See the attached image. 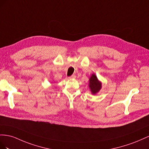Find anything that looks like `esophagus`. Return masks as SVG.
I'll use <instances>...</instances> for the list:
<instances>
[{
  "mask_svg": "<svg viewBox=\"0 0 149 149\" xmlns=\"http://www.w3.org/2000/svg\"><path fill=\"white\" fill-rule=\"evenodd\" d=\"M75 78H76V76L75 75H72V76H70V77H69V79H74Z\"/></svg>",
  "mask_w": 149,
  "mask_h": 149,
  "instance_id": "obj_1",
  "label": "esophagus"
}]
</instances>
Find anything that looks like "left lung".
I'll use <instances>...</instances> for the list:
<instances>
[{"mask_svg":"<svg viewBox=\"0 0 149 149\" xmlns=\"http://www.w3.org/2000/svg\"><path fill=\"white\" fill-rule=\"evenodd\" d=\"M89 88L91 89V91L92 94H96L97 92H99V91L102 88V83L99 81L97 79V76L95 74H92L91 77L89 79V84H88Z\"/></svg>","mask_w":149,"mask_h":149,"instance_id":"8db88e82","label":"left lung"}]
</instances>
